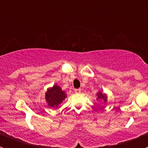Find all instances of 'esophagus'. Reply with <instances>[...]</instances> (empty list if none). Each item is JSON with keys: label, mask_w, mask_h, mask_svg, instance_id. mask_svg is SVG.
<instances>
[{"label": "esophagus", "mask_w": 148, "mask_h": 148, "mask_svg": "<svg viewBox=\"0 0 148 148\" xmlns=\"http://www.w3.org/2000/svg\"><path fill=\"white\" fill-rule=\"evenodd\" d=\"M81 90H82L81 89H75V92H76V93H80Z\"/></svg>", "instance_id": "1"}]
</instances>
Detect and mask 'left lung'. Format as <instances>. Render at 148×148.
Instances as JSON below:
<instances>
[{
  "label": "left lung",
  "mask_w": 148,
  "mask_h": 148,
  "mask_svg": "<svg viewBox=\"0 0 148 148\" xmlns=\"http://www.w3.org/2000/svg\"><path fill=\"white\" fill-rule=\"evenodd\" d=\"M98 95V98H97V100L100 99V100H102L103 101L106 102L107 101V95L105 94H103L101 92H99L97 93Z\"/></svg>",
  "instance_id": "obj_1"
}]
</instances>
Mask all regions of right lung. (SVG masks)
I'll return each instance as SVG.
<instances>
[{
  "label": "right lung",
  "instance_id": "right-lung-1",
  "mask_svg": "<svg viewBox=\"0 0 148 148\" xmlns=\"http://www.w3.org/2000/svg\"><path fill=\"white\" fill-rule=\"evenodd\" d=\"M66 97V95L64 91H63L57 84L53 86L52 88H49L46 92V100L48 105L51 108H57Z\"/></svg>",
  "mask_w": 148,
  "mask_h": 148
}]
</instances>
